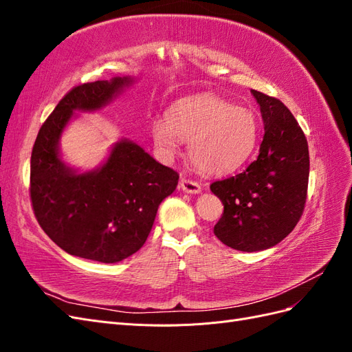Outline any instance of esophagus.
Masks as SVG:
<instances>
[{
    "label": "esophagus",
    "mask_w": 352,
    "mask_h": 352,
    "mask_svg": "<svg viewBox=\"0 0 352 352\" xmlns=\"http://www.w3.org/2000/svg\"><path fill=\"white\" fill-rule=\"evenodd\" d=\"M179 188L184 190L186 194H199L201 192V185L194 182V180H189L182 177L179 182Z\"/></svg>",
    "instance_id": "esophagus-1"
}]
</instances>
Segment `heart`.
Instances as JSON below:
<instances>
[{"label": "heart", "mask_w": 352, "mask_h": 352, "mask_svg": "<svg viewBox=\"0 0 352 352\" xmlns=\"http://www.w3.org/2000/svg\"><path fill=\"white\" fill-rule=\"evenodd\" d=\"M151 136L164 155L177 151L179 140L189 141V158L199 172L226 175L252 154L258 122L251 110L219 95L202 94L173 104L166 119L153 122Z\"/></svg>", "instance_id": "obj_1"}]
</instances>
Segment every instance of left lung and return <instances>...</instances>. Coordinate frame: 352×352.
I'll list each match as a JSON object with an SVG mask.
<instances>
[{"label": "left lung", "mask_w": 352, "mask_h": 352, "mask_svg": "<svg viewBox=\"0 0 352 352\" xmlns=\"http://www.w3.org/2000/svg\"><path fill=\"white\" fill-rule=\"evenodd\" d=\"M251 94L264 123L260 154L242 173L210 185L225 206L214 235L245 252L272 248L294 230L310 175L308 144L292 113L278 98L255 89Z\"/></svg>", "instance_id": "left-lung-1"}]
</instances>
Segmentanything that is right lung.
I'll list each match as a JSON object with an SVG mask.
<instances>
[{
	"instance_id": "add662e5",
	"label": "right lung",
	"mask_w": 352,
	"mask_h": 352,
	"mask_svg": "<svg viewBox=\"0 0 352 352\" xmlns=\"http://www.w3.org/2000/svg\"><path fill=\"white\" fill-rule=\"evenodd\" d=\"M132 78L83 83L69 91L41 126L30 157V199L47 235L70 255L100 263L131 257L145 243L158 206L173 194L179 175L129 140L105 162L79 173L61 160L60 138L74 111L110 104Z\"/></svg>"
}]
</instances>
